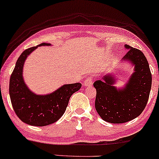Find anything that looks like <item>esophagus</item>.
<instances>
[{
  "mask_svg": "<svg viewBox=\"0 0 159 159\" xmlns=\"http://www.w3.org/2000/svg\"><path fill=\"white\" fill-rule=\"evenodd\" d=\"M83 84H84L85 86H91L92 85V78L91 76H88L85 80V82Z\"/></svg>",
  "mask_w": 159,
  "mask_h": 159,
  "instance_id": "34e87169",
  "label": "esophagus"
}]
</instances>
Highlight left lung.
Segmentation results:
<instances>
[{
  "label": "left lung",
  "mask_w": 159,
  "mask_h": 159,
  "mask_svg": "<svg viewBox=\"0 0 159 159\" xmlns=\"http://www.w3.org/2000/svg\"><path fill=\"white\" fill-rule=\"evenodd\" d=\"M128 50L123 59L131 61L135 66L125 89L117 90L113 86L116 80L106 75L103 80L94 83L96 89L95 109L103 120L120 124L137 118L145 109L152 86V74L149 63L141 51L125 45Z\"/></svg>",
  "instance_id": "left-lung-1"
}]
</instances>
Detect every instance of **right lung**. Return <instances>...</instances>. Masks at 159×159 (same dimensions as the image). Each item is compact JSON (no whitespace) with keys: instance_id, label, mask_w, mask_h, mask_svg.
Listing matches in <instances>:
<instances>
[{"instance_id":"obj_1","label":"right lung","mask_w":159,"mask_h":159,"mask_svg":"<svg viewBox=\"0 0 159 159\" xmlns=\"http://www.w3.org/2000/svg\"><path fill=\"white\" fill-rule=\"evenodd\" d=\"M49 45L43 43L25 49L18 58L10 79L9 91L12 108L17 116L30 125L46 126L58 121L65 112L70 96L82 86L80 83L64 85L47 95H37L28 89L22 77L25 61L37 46Z\"/></svg>"}]
</instances>
